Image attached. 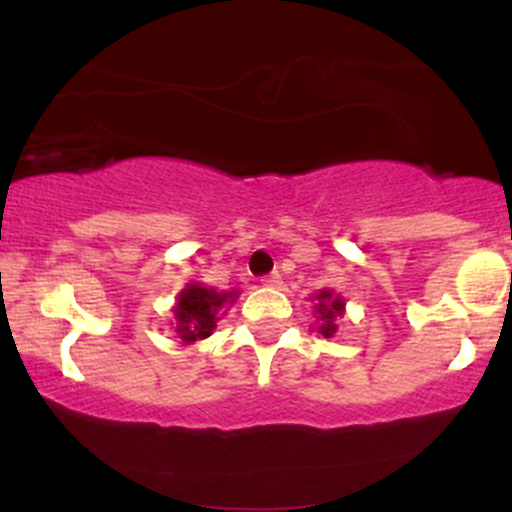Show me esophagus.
<instances>
[{
  "instance_id": "34e87169",
  "label": "esophagus",
  "mask_w": 512,
  "mask_h": 512,
  "mask_svg": "<svg viewBox=\"0 0 512 512\" xmlns=\"http://www.w3.org/2000/svg\"><path fill=\"white\" fill-rule=\"evenodd\" d=\"M264 286H279L281 284V274L279 272H269L267 276H262Z\"/></svg>"
}]
</instances>
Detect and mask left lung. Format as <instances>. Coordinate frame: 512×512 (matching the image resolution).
Returning <instances> with one entry per match:
<instances>
[{
    "mask_svg": "<svg viewBox=\"0 0 512 512\" xmlns=\"http://www.w3.org/2000/svg\"><path fill=\"white\" fill-rule=\"evenodd\" d=\"M317 320H320V334L322 337L330 339L334 332H337V325H334V317L342 313L344 303L342 298H332L330 291H320V296H317Z\"/></svg>",
    "mask_w": 512,
    "mask_h": 512,
    "instance_id": "1",
    "label": "left lung"
}]
</instances>
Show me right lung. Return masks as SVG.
<instances>
[{
  "label": "right lung",
  "mask_w": 512,
  "mask_h": 512,
  "mask_svg": "<svg viewBox=\"0 0 512 512\" xmlns=\"http://www.w3.org/2000/svg\"><path fill=\"white\" fill-rule=\"evenodd\" d=\"M236 301V293H216L204 286H190L180 293L175 320H178V334L182 342H197L209 337L216 327V310L223 303Z\"/></svg>",
  "instance_id": "1"
}]
</instances>
